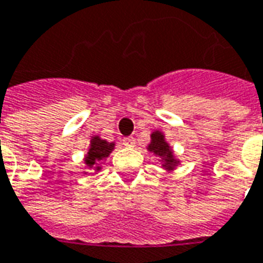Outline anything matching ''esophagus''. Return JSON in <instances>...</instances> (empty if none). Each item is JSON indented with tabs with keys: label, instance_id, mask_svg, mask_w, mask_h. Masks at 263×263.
Segmentation results:
<instances>
[{
	"label": "esophagus",
	"instance_id": "34e87169",
	"mask_svg": "<svg viewBox=\"0 0 263 263\" xmlns=\"http://www.w3.org/2000/svg\"><path fill=\"white\" fill-rule=\"evenodd\" d=\"M123 145L129 146V148H133V146H136V140H134L133 137H126L123 138Z\"/></svg>",
	"mask_w": 263,
	"mask_h": 263
}]
</instances>
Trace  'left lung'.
I'll return each mask as SVG.
<instances>
[{"mask_svg": "<svg viewBox=\"0 0 263 263\" xmlns=\"http://www.w3.org/2000/svg\"><path fill=\"white\" fill-rule=\"evenodd\" d=\"M148 151L160 156L162 162H163V167L167 170H173L178 164V160L173 155L172 148L168 146L164 140V136L160 132H154L151 134V144L148 145Z\"/></svg>", "mask_w": 263, "mask_h": 263, "instance_id": "8db88e82", "label": "left lung"}]
</instances>
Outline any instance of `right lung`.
Here are the masks:
<instances>
[{"mask_svg":"<svg viewBox=\"0 0 263 263\" xmlns=\"http://www.w3.org/2000/svg\"><path fill=\"white\" fill-rule=\"evenodd\" d=\"M115 144L114 142H108L105 140H101L100 137H93L90 141V148L87 152L86 158H85V163L90 168H95L99 172L100 166H97L100 160L108 158V155L112 152Z\"/></svg>","mask_w":263,"mask_h":263,"instance_id":"right-lung-1","label":"right lung"}]
</instances>
